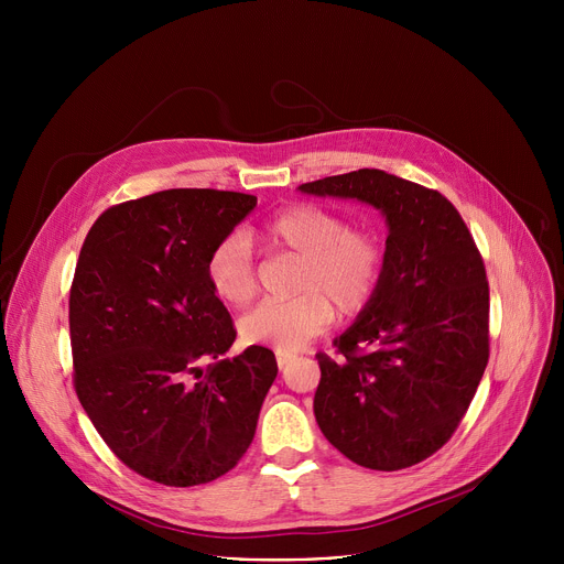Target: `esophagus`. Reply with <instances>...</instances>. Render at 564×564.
Instances as JSON below:
<instances>
[{
  "mask_svg": "<svg viewBox=\"0 0 564 564\" xmlns=\"http://www.w3.org/2000/svg\"><path fill=\"white\" fill-rule=\"evenodd\" d=\"M294 359V355H288V352H279L276 355V366H279V370H285L288 368V364Z\"/></svg>",
  "mask_w": 564,
  "mask_h": 564,
  "instance_id": "1",
  "label": "esophagus"
}]
</instances>
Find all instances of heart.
Wrapping results in <instances>:
<instances>
[{
  "label": "heart",
  "mask_w": 564,
  "mask_h": 564,
  "mask_svg": "<svg viewBox=\"0 0 564 564\" xmlns=\"http://www.w3.org/2000/svg\"><path fill=\"white\" fill-rule=\"evenodd\" d=\"M268 243L303 259L290 301H263L240 318V339L294 352L326 333L336 307L344 318L364 312L383 274V246L377 234L355 229L335 212L316 205H292L263 229ZM214 292L246 305L257 294V268L250 240L231 234L214 248L207 261Z\"/></svg>",
  "instance_id": "b5f03b06"
}]
</instances>
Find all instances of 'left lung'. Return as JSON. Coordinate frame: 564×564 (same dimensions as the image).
Returning <instances> with one entry per match:
<instances>
[{
    "label": "left lung",
    "instance_id": "1",
    "mask_svg": "<svg viewBox=\"0 0 564 564\" xmlns=\"http://www.w3.org/2000/svg\"><path fill=\"white\" fill-rule=\"evenodd\" d=\"M299 192L372 205L388 225L370 305L333 341L339 359L316 355V424L359 466H413L451 440L485 375V263L459 212L417 183L359 170Z\"/></svg>",
    "mask_w": 564,
    "mask_h": 564
}]
</instances>
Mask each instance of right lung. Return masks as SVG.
I'll list each match as a JSON object with an SVG mask.
<instances>
[{
  "instance_id": "1",
  "label": "right lung",
  "mask_w": 564,
  "mask_h": 564,
  "mask_svg": "<svg viewBox=\"0 0 564 564\" xmlns=\"http://www.w3.org/2000/svg\"><path fill=\"white\" fill-rule=\"evenodd\" d=\"M254 207L238 192H155L107 209L79 250L68 299L77 399L118 459L158 485L196 487L234 468L276 379L263 346L223 359L236 330L207 274Z\"/></svg>"
}]
</instances>
